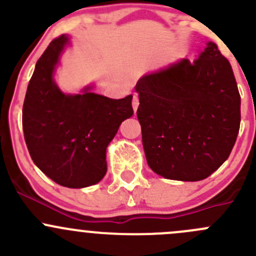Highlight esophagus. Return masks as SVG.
<instances>
[{"mask_svg": "<svg viewBox=\"0 0 256 256\" xmlns=\"http://www.w3.org/2000/svg\"><path fill=\"white\" fill-rule=\"evenodd\" d=\"M138 104H140V102H138V95H134V98H132V108H134V112H136V110H138Z\"/></svg>", "mask_w": 256, "mask_h": 256, "instance_id": "34e87169", "label": "esophagus"}]
</instances>
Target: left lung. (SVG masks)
<instances>
[{"label": "left lung", "instance_id": "obj_1", "mask_svg": "<svg viewBox=\"0 0 256 256\" xmlns=\"http://www.w3.org/2000/svg\"><path fill=\"white\" fill-rule=\"evenodd\" d=\"M147 164L167 180L196 182L230 154L240 128V95L233 69L216 43L198 59H182L138 79Z\"/></svg>", "mask_w": 256, "mask_h": 256}]
</instances>
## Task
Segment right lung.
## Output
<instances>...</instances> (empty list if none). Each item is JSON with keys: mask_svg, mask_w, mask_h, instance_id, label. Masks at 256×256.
I'll return each mask as SVG.
<instances>
[{"mask_svg": "<svg viewBox=\"0 0 256 256\" xmlns=\"http://www.w3.org/2000/svg\"><path fill=\"white\" fill-rule=\"evenodd\" d=\"M69 37L49 43L28 84L22 125L36 166L58 184L84 188L106 174V148L124 120L134 114L132 95L110 99L86 86L66 94L54 82V72Z\"/></svg>", "mask_w": 256, "mask_h": 256, "instance_id": "add662e5", "label": "right lung"}]
</instances>
